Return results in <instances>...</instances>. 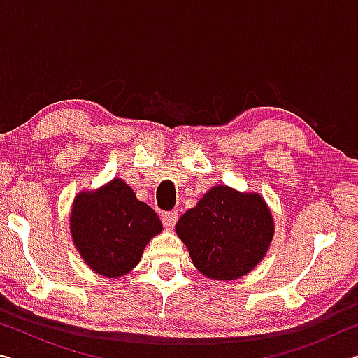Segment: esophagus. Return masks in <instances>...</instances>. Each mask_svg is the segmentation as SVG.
Instances as JSON below:
<instances>
[{
	"mask_svg": "<svg viewBox=\"0 0 358 358\" xmlns=\"http://www.w3.org/2000/svg\"><path fill=\"white\" fill-rule=\"evenodd\" d=\"M178 221V211H166L164 215H162V224H164L166 227H173L175 224Z\"/></svg>",
	"mask_w": 358,
	"mask_h": 358,
	"instance_id": "esophagus-1",
	"label": "esophagus"
}]
</instances>
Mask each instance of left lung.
I'll return each mask as SVG.
<instances>
[{
    "label": "left lung",
    "mask_w": 358,
    "mask_h": 358,
    "mask_svg": "<svg viewBox=\"0 0 358 358\" xmlns=\"http://www.w3.org/2000/svg\"><path fill=\"white\" fill-rule=\"evenodd\" d=\"M175 232L202 275L232 281L250 273L265 257L275 224L257 192H238L220 185L180 217Z\"/></svg>",
    "instance_id": "1"
}]
</instances>
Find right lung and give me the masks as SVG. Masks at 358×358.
<instances>
[{"instance_id": "obj_1", "label": "right lung", "mask_w": 358, "mask_h": 358, "mask_svg": "<svg viewBox=\"0 0 358 358\" xmlns=\"http://www.w3.org/2000/svg\"><path fill=\"white\" fill-rule=\"evenodd\" d=\"M72 240L94 273L120 278L134 268L161 220L121 178L96 191H82L69 217Z\"/></svg>"}]
</instances>
